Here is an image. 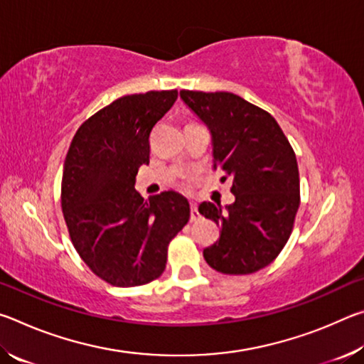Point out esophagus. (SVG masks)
Here are the masks:
<instances>
[{"mask_svg":"<svg viewBox=\"0 0 364 364\" xmlns=\"http://www.w3.org/2000/svg\"><path fill=\"white\" fill-rule=\"evenodd\" d=\"M197 218H199V210H197V205L193 204L191 205V220L196 221Z\"/></svg>","mask_w":364,"mask_h":364,"instance_id":"esophagus-1","label":"esophagus"}]
</instances>
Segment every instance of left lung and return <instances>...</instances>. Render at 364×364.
Here are the masks:
<instances>
[{"label":"left lung","instance_id":"1","mask_svg":"<svg viewBox=\"0 0 364 364\" xmlns=\"http://www.w3.org/2000/svg\"><path fill=\"white\" fill-rule=\"evenodd\" d=\"M184 104L212 134L213 168L232 180L236 200L221 208L202 202L218 241L204 249L205 262L223 274H250L279 255L300 205L297 159L278 122L241 96L217 91H180Z\"/></svg>","mask_w":364,"mask_h":364}]
</instances>
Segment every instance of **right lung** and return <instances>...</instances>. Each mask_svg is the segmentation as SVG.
<instances>
[{"instance_id":"add662e5","label":"right lung","mask_w":364,"mask_h":364,"mask_svg":"<svg viewBox=\"0 0 364 364\" xmlns=\"http://www.w3.org/2000/svg\"><path fill=\"white\" fill-rule=\"evenodd\" d=\"M176 90L128 95L82 123L67 152L60 205L72 244L96 276L117 287L157 279L168 244L189 220L186 197L165 191L144 200L134 189L149 164V136Z\"/></svg>"}]
</instances>
